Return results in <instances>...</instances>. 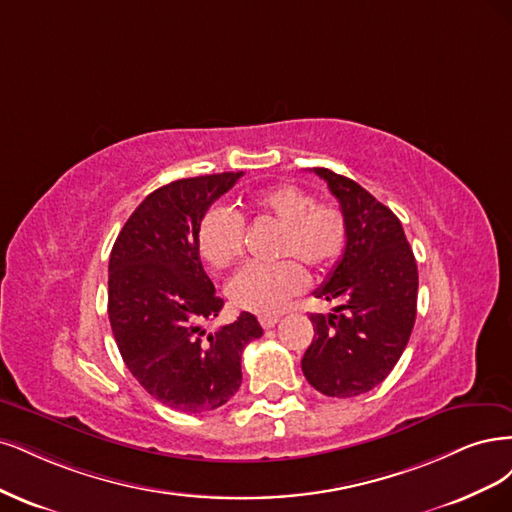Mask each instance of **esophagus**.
Returning <instances> with one entry per match:
<instances>
[{
	"instance_id": "1",
	"label": "esophagus",
	"mask_w": 512,
	"mask_h": 512,
	"mask_svg": "<svg viewBox=\"0 0 512 512\" xmlns=\"http://www.w3.org/2000/svg\"><path fill=\"white\" fill-rule=\"evenodd\" d=\"M259 323L263 329H272L278 323V315H263L259 317Z\"/></svg>"
}]
</instances>
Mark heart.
<instances>
[{
    "label": "heart",
    "mask_w": 512,
    "mask_h": 512,
    "mask_svg": "<svg viewBox=\"0 0 512 512\" xmlns=\"http://www.w3.org/2000/svg\"><path fill=\"white\" fill-rule=\"evenodd\" d=\"M251 208L280 225L276 244L278 257H295L315 270H327L340 259L349 238L344 214L329 204H317L315 195L300 185L278 183L259 189L251 197ZM244 219L225 204L210 206L197 225V249L212 268L223 270L242 255ZM306 287V272L298 261L285 259L272 266L242 268L227 285L234 306L274 315Z\"/></svg>",
    "instance_id": "heart-1"
}]
</instances>
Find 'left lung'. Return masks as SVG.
Segmentation results:
<instances>
[{
	"instance_id": "1",
	"label": "left lung",
	"mask_w": 512,
	"mask_h": 512,
	"mask_svg": "<svg viewBox=\"0 0 512 512\" xmlns=\"http://www.w3.org/2000/svg\"><path fill=\"white\" fill-rule=\"evenodd\" d=\"M349 225L344 253L315 298L338 302L310 315L315 338L302 357L306 381L329 398H355L383 383L417 317V261L400 219L355 180L312 168Z\"/></svg>"
}]
</instances>
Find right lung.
Listing matches in <instances>:
<instances>
[{"label": "right lung", "instance_id": "add662e5", "mask_svg": "<svg viewBox=\"0 0 512 512\" xmlns=\"http://www.w3.org/2000/svg\"><path fill=\"white\" fill-rule=\"evenodd\" d=\"M244 172L180 178L134 210L112 246L108 317L121 357L155 400L208 412L242 383V351L263 329L251 312L217 332L204 323L223 308L197 249L202 214Z\"/></svg>", "mask_w": 512, "mask_h": 512}]
</instances>
